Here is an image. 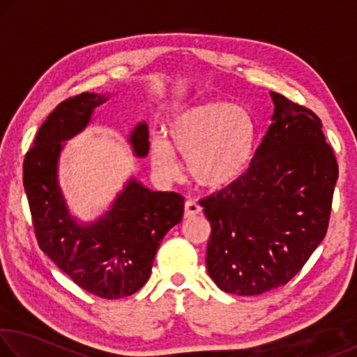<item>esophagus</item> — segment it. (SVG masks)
<instances>
[{
    "label": "esophagus",
    "mask_w": 357,
    "mask_h": 357,
    "mask_svg": "<svg viewBox=\"0 0 357 357\" xmlns=\"http://www.w3.org/2000/svg\"><path fill=\"white\" fill-rule=\"evenodd\" d=\"M202 213V206L197 202L187 200L184 204V217L185 219H190V217H195Z\"/></svg>",
    "instance_id": "obj_1"
}]
</instances>
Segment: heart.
Segmentation results:
<instances>
[{
  "label": "heart",
  "instance_id": "b5f03b06",
  "mask_svg": "<svg viewBox=\"0 0 357 357\" xmlns=\"http://www.w3.org/2000/svg\"><path fill=\"white\" fill-rule=\"evenodd\" d=\"M164 138L151 140L149 153L159 176L179 174L174 153L187 159L192 178L208 189H223L247 172L257 144V128L249 112L231 102H206L178 112Z\"/></svg>",
  "mask_w": 357,
  "mask_h": 357
}]
</instances>
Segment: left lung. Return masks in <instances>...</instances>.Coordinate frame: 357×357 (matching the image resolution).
Listing matches in <instances>:
<instances>
[{"label": "left lung", "instance_id": "8db88e82", "mask_svg": "<svg viewBox=\"0 0 357 357\" xmlns=\"http://www.w3.org/2000/svg\"><path fill=\"white\" fill-rule=\"evenodd\" d=\"M273 123L249 170L200 200L211 223L209 277L222 291L255 296L299 273L328 231L338 165L309 108L271 91Z\"/></svg>", "mask_w": 357, "mask_h": 357}]
</instances>
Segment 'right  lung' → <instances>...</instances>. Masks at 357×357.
<instances>
[{
  "label": "right lung",
  "instance_id": "1",
  "mask_svg": "<svg viewBox=\"0 0 357 357\" xmlns=\"http://www.w3.org/2000/svg\"><path fill=\"white\" fill-rule=\"evenodd\" d=\"M105 100L107 96L82 93L48 114L25 155L23 185L40 250L84 291L121 299L148 282L160 241L183 219L184 197L130 179L98 222L80 225L70 217L56 174L61 142L86 128ZM148 126L140 123L129 138L135 155L148 154Z\"/></svg>",
  "mask_w": 357,
  "mask_h": 357
}]
</instances>
